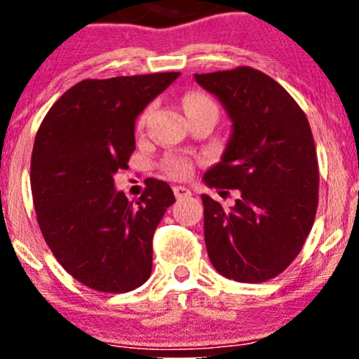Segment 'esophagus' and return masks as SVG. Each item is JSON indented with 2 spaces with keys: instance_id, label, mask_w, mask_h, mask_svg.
<instances>
[{
  "instance_id": "1",
  "label": "esophagus",
  "mask_w": 359,
  "mask_h": 359,
  "mask_svg": "<svg viewBox=\"0 0 359 359\" xmlns=\"http://www.w3.org/2000/svg\"><path fill=\"white\" fill-rule=\"evenodd\" d=\"M174 194H175V197L177 199H185V197H191L192 196V192L189 191L187 187H182V185H175L174 187Z\"/></svg>"
}]
</instances>
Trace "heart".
<instances>
[{
	"label": "heart",
	"instance_id": "1",
	"mask_svg": "<svg viewBox=\"0 0 359 359\" xmlns=\"http://www.w3.org/2000/svg\"><path fill=\"white\" fill-rule=\"evenodd\" d=\"M201 108H211V109L217 111L216 102H214L211 97L204 96V94L192 93V94H187V96L184 97V109L185 111L201 109ZM145 118H147V113L142 114V118H140L138 128L143 126V123H145ZM191 170H192L191 162H189V160H185V158H170L167 162V172L172 177H175V179H184V177H187L189 174H191Z\"/></svg>",
	"mask_w": 359,
	"mask_h": 359
}]
</instances>
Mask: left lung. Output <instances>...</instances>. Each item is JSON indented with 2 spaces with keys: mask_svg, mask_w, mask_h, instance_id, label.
<instances>
[{
  "mask_svg": "<svg viewBox=\"0 0 359 359\" xmlns=\"http://www.w3.org/2000/svg\"><path fill=\"white\" fill-rule=\"evenodd\" d=\"M231 119L208 187L238 189L229 211L203 194L204 240L222 277L241 283L277 277L294 262L314 224L319 165L311 126L277 81L251 67L194 74Z\"/></svg>",
  "mask_w": 359,
  "mask_h": 359,
  "instance_id": "left-lung-1",
  "label": "left lung"
}]
</instances>
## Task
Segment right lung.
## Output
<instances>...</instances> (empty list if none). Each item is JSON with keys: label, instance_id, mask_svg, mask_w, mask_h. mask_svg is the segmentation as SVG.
Returning a JSON list of instances; mask_svg holds the SVG:
<instances>
[{"label": "right lung", "instance_id": "right-lung-1", "mask_svg": "<svg viewBox=\"0 0 359 359\" xmlns=\"http://www.w3.org/2000/svg\"><path fill=\"white\" fill-rule=\"evenodd\" d=\"M179 76L81 81L39 128L30 180L40 231L57 262L86 287L121 294L150 277L151 240L174 192L151 179L138 201H128L114 175L128 168L137 118Z\"/></svg>", "mask_w": 359, "mask_h": 359}]
</instances>
